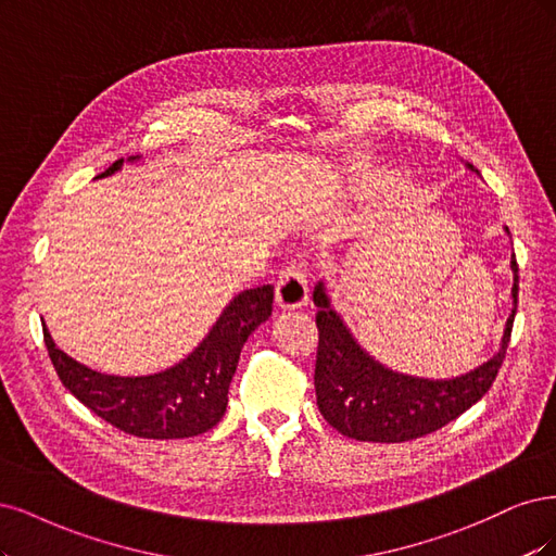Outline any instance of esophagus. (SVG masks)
Wrapping results in <instances>:
<instances>
[{"instance_id": "obj_1", "label": "esophagus", "mask_w": 556, "mask_h": 556, "mask_svg": "<svg viewBox=\"0 0 556 556\" xmlns=\"http://www.w3.org/2000/svg\"><path fill=\"white\" fill-rule=\"evenodd\" d=\"M275 300L279 309H302L309 302V283L307 275L300 270V265L286 267L277 281Z\"/></svg>"}]
</instances>
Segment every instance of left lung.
Instances as JSON below:
<instances>
[{
	"label": "left lung",
	"instance_id": "left-lung-1",
	"mask_svg": "<svg viewBox=\"0 0 556 556\" xmlns=\"http://www.w3.org/2000/svg\"><path fill=\"white\" fill-rule=\"evenodd\" d=\"M467 168L473 170L471 164ZM478 173V170H476ZM506 232L508 226H504ZM513 309L496 353L476 369L453 379H427L386 367L353 337L334 307L326 281L314 286L318 307L316 404L324 418L349 439L374 443H402L432 434L471 408L494 383L506 357L517 312V261L510 256Z\"/></svg>",
	"mask_w": 556,
	"mask_h": 556
}]
</instances>
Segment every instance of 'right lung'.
<instances>
[{
    "label": "right lung",
    "instance_id": "right-lung-1",
    "mask_svg": "<svg viewBox=\"0 0 556 556\" xmlns=\"http://www.w3.org/2000/svg\"><path fill=\"white\" fill-rule=\"evenodd\" d=\"M131 164L138 156L129 159ZM124 159L97 175H115ZM275 286L263 283L232 298L203 342L180 363L146 376H117L87 367L58 349L43 326L48 355L64 388L99 418L140 439L199 437L217 425L228 406V388L240 351L273 314Z\"/></svg>",
    "mask_w": 556,
    "mask_h": 556
}]
</instances>
